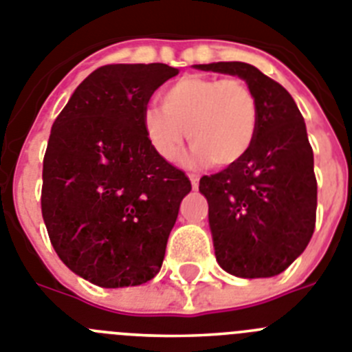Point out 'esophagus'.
<instances>
[{"label":"esophagus","mask_w":352,"mask_h":352,"mask_svg":"<svg viewBox=\"0 0 352 352\" xmlns=\"http://www.w3.org/2000/svg\"><path fill=\"white\" fill-rule=\"evenodd\" d=\"M189 180H191V186H193V189H198V182H200L198 175H195V173H189Z\"/></svg>","instance_id":"esophagus-1"}]
</instances>
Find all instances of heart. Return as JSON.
Masks as SVG:
<instances>
[{
	"label": "heart",
	"instance_id": "1",
	"mask_svg": "<svg viewBox=\"0 0 352 352\" xmlns=\"http://www.w3.org/2000/svg\"><path fill=\"white\" fill-rule=\"evenodd\" d=\"M163 108L143 111V129L164 161L184 148L186 131L195 146L191 161L225 168L252 151L258 133V104L248 85L237 78L184 76L161 96Z\"/></svg>",
	"mask_w": 352,
	"mask_h": 352
}]
</instances>
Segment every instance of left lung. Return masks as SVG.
<instances>
[{
    "mask_svg": "<svg viewBox=\"0 0 352 352\" xmlns=\"http://www.w3.org/2000/svg\"><path fill=\"white\" fill-rule=\"evenodd\" d=\"M237 76L258 104V133L239 163L200 179L216 261L239 278L283 273L316 228L317 180L307 125L280 83L243 62L195 65Z\"/></svg>",
    "mask_w": 352,
    "mask_h": 352,
    "instance_id": "obj_1",
    "label": "left lung"
}]
</instances>
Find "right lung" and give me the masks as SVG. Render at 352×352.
Returning a JSON list of instances; mask_svg holds the SVG:
<instances>
[{"instance_id":"1","label":"right lung","mask_w":352,"mask_h":352,"mask_svg":"<svg viewBox=\"0 0 352 352\" xmlns=\"http://www.w3.org/2000/svg\"><path fill=\"white\" fill-rule=\"evenodd\" d=\"M177 74L164 63L99 67L53 124L42 218L63 264L94 285H142L163 265L191 182L152 148L143 111Z\"/></svg>"}]
</instances>
